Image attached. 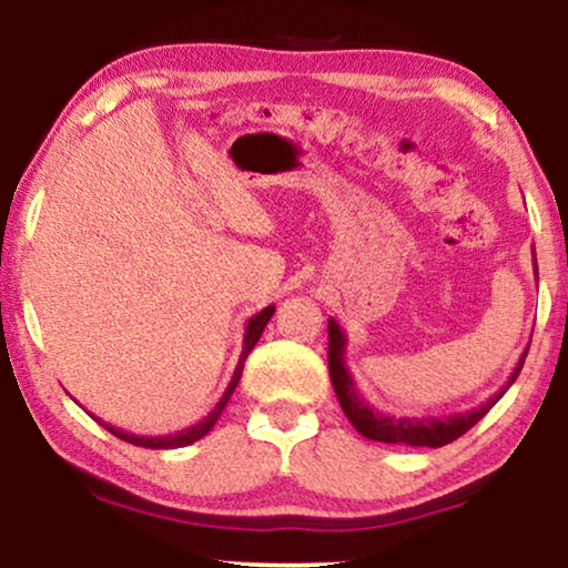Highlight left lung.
Segmentation results:
<instances>
[{
	"label": "left lung",
	"instance_id": "left-lung-1",
	"mask_svg": "<svg viewBox=\"0 0 568 568\" xmlns=\"http://www.w3.org/2000/svg\"><path fill=\"white\" fill-rule=\"evenodd\" d=\"M532 268L538 276V261H535L532 251ZM530 348V344H527ZM527 352L519 356L517 367L511 369L507 383L501 385L499 393H494L486 403H480L478 408L463 410V414H449V416H390L377 410L372 403L364 398L356 387L352 372L346 367V333L341 331V325L328 321V369H331V383L336 390V398L344 408V414L356 432L362 437L385 442V445H408V447H445L457 437H463L465 432L473 429L496 403L501 400V395L515 385L523 369Z\"/></svg>",
	"mask_w": 568,
	"mask_h": 568
}]
</instances>
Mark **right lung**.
<instances>
[{"mask_svg":"<svg viewBox=\"0 0 568 568\" xmlns=\"http://www.w3.org/2000/svg\"><path fill=\"white\" fill-rule=\"evenodd\" d=\"M276 313V307L274 305H268V307H263L261 313H255L251 321L245 323V336H243V352H240V359H237V367H235V375H232V379H230V385H227V390L222 393V398H220V403H216V406L209 410V416H204L201 418L199 424H193V426H189V429H183V432H178V434H168V437H139V434H129V432H123V429H115V426H111V424H105V422H100L98 416H92L95 418V422L100 424V426H105L108 432L113 434V437H119V439H123V442H131V445H136V447H150V449H175V447H185V445H193V442H199L201 437H206L209 432H212V426L216 424V418L222 416V410H224V406H227V400L232 398V393H235V387H237V383H240V375H243V364H245V359H247V354L253 352V346L258 344V338H261V333H263V328H266V323L271 321V315Z\"/></svg>","mask_w":568,"mask_h":568,"instance_id":"right-lung-1","label":"right lung"}]
</instances>
